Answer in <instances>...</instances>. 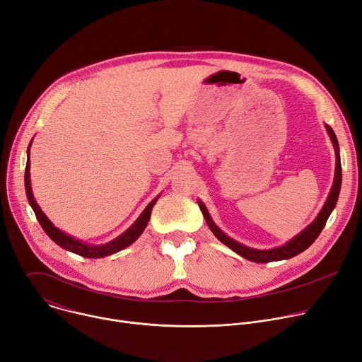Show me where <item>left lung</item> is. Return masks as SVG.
Instances as JSON below:
<instances>
[{
    "instance_id": "left-lung-1",
    "label": "left lung",
    "mask_w": 362,
    "mask_h": 362,
    "mask_svg": "<svg viewBox=\"0 0 362 362\" xmlns=\"http://www.w3.org/2000/svg\"><path fill=\"white\" fill-rule=\"evenodd\" d=\"M329 136L332 139V144L335 146L337 151V170H335V181H333V187L332 191L327 197V202L325 203L322 211L319 213V216L316 217V220L308 228L304 229L300 235H297L294 239H291L288 243H286L281 247H275V249H269V251H259V249H252V247H247L243 246L240 243H238L236 240L228 238L223 232H221L216 225L214 221L211 220L207 209L204 207V204L202 202H199V206L204 214V218L207 221V225L210 228V230L213 232V235L220 240L223 242L226 246H229L232 251H235L236 254H239L240 257L252 261V262H272V261H281V259H288L293 258L298 254H301L303 251H305L320 235V232L323 230L327 217L330 216L333 207L337 206L338 202V196H339V191H341V184H342V168H341V158H339V145H338V139L333 133L330 126H326Z\"/></svg>"
}]
</instances>
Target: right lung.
<instances>
[{
	"label": "right lung",
	"instance_id": "1",
	"mask_svg": "<svg viewBox=\"0 0 362 362\" xmlns=\"http://www.w3.org/2000/svg\"><path fill=\"white\" fill-rule=\"evenodd\" d=\"M24 185H25V194H27V199H29V203L39 220L40 226L43 228V230L46 232V235L57 243L61 247L66 249V251H71L79 257H84V258H103L111 254H116L122 249L127 247L129 245H132L139 236L142 235V232L145 230L148 221L151 218V211L153 204L156 203V199L152 200L148 207L144 210V213L139 216V218L134 221L133 226L129 228L123 235H120L117 239L111 240L110 243L101 245V246H94V245H87V243H82L65 233H62L59 229L54 228L50 220L43 214V211L40 210V207L37 206L35 197H33V192H32V187H30V160L27 159V165H25V174H24Z\"/></svg>",
	"mask_w": 362,
	"mask_h": 362
}]
</instances>
